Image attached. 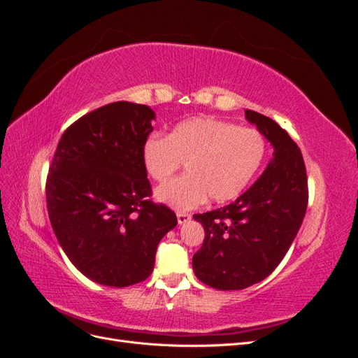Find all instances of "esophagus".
<instances>
[{
    "mask_svg": "<svg viewBox=\"0 0 358 358\" xmlns=\"http://www.w3.org/2000/svg\"><path fill=\"white\" fill-rule=\"evenodd\" d=\"M178 222L182 225V224H185V222H188L189 220H191V215L189 213H185V212H178Z\"/></svg>",
    "mask_w": 358,
    "mask_h": 358,
    "instance_id": "1",
    "label": "esophagus"
}]
</instances>
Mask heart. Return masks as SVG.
<instances>
[{"label":"heart","instance_id":"obj_1","mask_svg":"<svg viewBox=\"0 0 358 358\" xmlns=\"http://www.w3.org/2000/svg\"><path fill=\"white\" fill-rule=\"evenodd\" d=\"M266 138L255 128L209 116L178 124L167 137H149L142 149L148 175L166 182L187 162V175L161 185L155 196L176 210L209 199L225 203L239 197L266 157Z\"/></svg>","mask_w":358,"mask_h":358}]
</instances>
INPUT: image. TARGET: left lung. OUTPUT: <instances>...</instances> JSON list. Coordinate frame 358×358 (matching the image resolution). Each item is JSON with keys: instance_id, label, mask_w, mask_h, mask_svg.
<instances>
[{"instance_id": "left-lung-1", "label": "left lung", "mask_w": 358, "mask_h": 358, "mask_svg": "<svg viewBox=\"0 0 358 358\" xmlns=\"http://www.w3.org/2000/svg\"><path fill=\"white\" fill-rule=\"evenodd\" d=\"M270 145L273 158L254 185L221 209L196 213L204 229L192 268L216 289H243L266 279L282 262L308 206L306 167L299 146L273 119L245 110Z\"/></svg>"}]
</instances>
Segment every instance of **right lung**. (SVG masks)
<instances>
[{
    "label": "right lung",
    "instance_id": "right-lung-1",
    "mask_svg": "<svg viewBox=\"0 0 358 358\" xmlns=\"http://www.w3.org/2000/svg\"><path fill=\"white\" fill-rule=\"evenodd\" d=\"M155 112L116 101L64 131L46 180L53 233L74 267L96 284L122 288L154 270L159 241L178 218L150 201L142 149Z\"/></svg>",
    "mask_w": 358,
    "mask_h": 358
}]
</instances>
